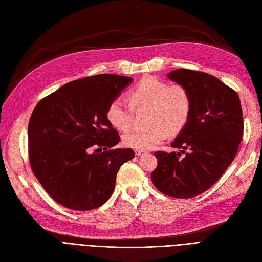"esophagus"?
I'll use <instances>...</instances> for the list:
<instances>
[{
	"label": "esophagus",
	"mask_w": 262,
	"mask_h": 262,
	"mask_svg": "<svg viewBox=\"0 0 262 262\" xmlns=\"http://www.w3.org/2000/svg\"><path fill=\"white\" fill-rule=\"evenodd\" d=\"M146 152L145 150H142V149H135V154L137 155V156H141V155H143V154H145Z\"/></svg>",
	"instance_id": "34e87169"
}]
</instances>
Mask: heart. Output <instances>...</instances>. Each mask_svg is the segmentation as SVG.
Instances as JSON below:
<instances>
[{
    "label": "heart",
    "instance_id": "1",
    "mask_svg": "<svg viewBox=\"0 0 262 262\" xmlns=\"http://www.w3.org/2000/svg\"><path fill=\"white\" fill-rule=\"evenodd\" d=\"M128 100L134 108L149 107L148 129L136 128L123 136V143L136 149H149L160 144L169 132H180L187 123L191 98L186 87L168 82L154 76H144L128 91ZM132 107L121 96L114 99L106 109V119L119 130L132 125Z\"/></svg>",
    "mask_w": 262,
    "mask_h": 262
}]
</instances>
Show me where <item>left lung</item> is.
<instances>
[{
    "mask_svg": "<svg viewBox=\"0 0 262 262\" xmlns=\"http://www.w3.org/2000/svg\"><path fill=\"white\" fill-rule=\"evenodd\" d=\"M168 78L187 88L191 110L171 144L181 152L155 153L158 164L152 182L163 194L189 199L213 186L237 155L243 134L242 108L237 92L213 75L177 69Z\"/></svg>",
    "mask_w": 262,
    "mask_h": 262,
    "instance_id": "1",
    "label": "left lung"
}]
</instances>
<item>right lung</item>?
I'll return each instance as SVG.
<instances>
[{
  "label": "right lung",
  "mask_w": 262,
  "mask_h": 262,
  "mask_svg": "<svg viewBox=\"0 0 262 262\" xmlns=\"http://www.w3.org/2000/svg\"><path fill=\"white\" fill-rule=\"evenodd\" d=\"M132 81L116 74L84 77L36 105L29 123L30 163L55 202L87 211L112 196L120 167L135 152L112 148L120 136L107 121L106 109Z\"/></svg>",
  "instance_id": "add662e5"
}]
</instances>
